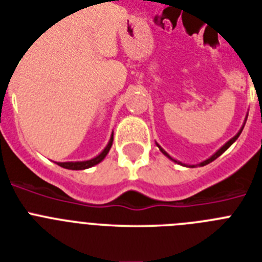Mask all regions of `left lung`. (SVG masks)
Listing matches in <instances>:
<instances>
[{"label":"left lung","instance_id":"8db88e82","mask_svg":"<svg viewBox=\"0 0 262 262\" xmlns=\"http://www.w3.org/2000/svg\"><path fill=\"white\" fill-rule=\"evenodd\" d=\"M242 129H244V128H242ZM242 129H241L239 133H238V134H237V135H235V137H234V138H231V139H230V141H229V142H227V143H226V144H225V146H223V147H221V148H219V150H217V151H216V152H215L214 156L211 157V158H208V160H207V161H204V162H202V164H200V166H204V165H207V164H210V162H212V161H214V160H216L217 157H219V156H222V154H223V152H225V151H226V150H227V148H229V147H230V146H231V144H233V143H234V142L237 141V139H238V137H239V135H241V133H242ZM158 147H160V146H158ZM160 148H161V147H160ZM161 151L164 152L165 156H167L166 152H165V151H164V150H162V148H161ZM167 157H169V156H167ZM169 158H170V157H169Z\"/></svg>","mask_w":262,"mask_h":262}]
</instances>
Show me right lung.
<instances>
[{
	"mask_svg": "<svg viewBox=\"0 0 262 262\" xmlns=\"http://www.w3.org/2000/svg\"><path fill=\"white\" fill-rule=\"evenodd\" d=\"M112 142H114V137H111L110 143H108V146L102 150L101 154H98V156L96 157V158H93V160L83 161V162H58V165L64 167V169H72V170H82V169H88V167L95 166V165H97L98 162H101V161L105 158V156L108 154V151H110L111 146H112Z\"/></svg>",
	"mask_w": 262,
	"mask_h": 262,
	"instance_id": "add662e5",
	"label": "right lung"
}]
</instances>
